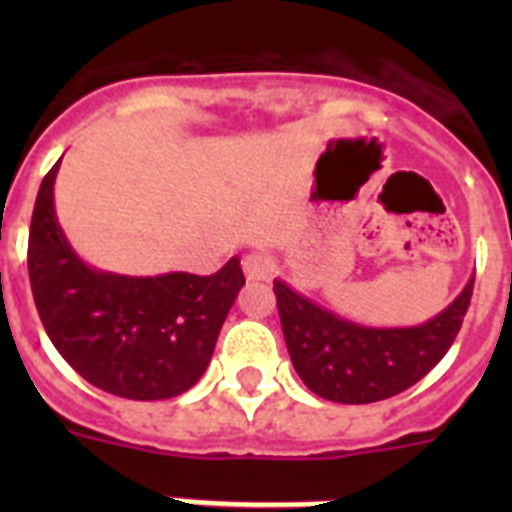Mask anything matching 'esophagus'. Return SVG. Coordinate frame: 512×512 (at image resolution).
Here are the masks:
<instances>
[{
  "mask_svg": "<svg viewBox=\"0 0 512 512\" xmlns=\"http://www.w3.org/2000/svg\"><path fill=\"white\" fill-rule=\"evenodd\" d=\"M243 271L248 282H269L274 277V259L264 251H253L243 259Z\"/></svg>",
  "mask_w": 512,
  "mask_h": 512,
  "instance_id": "1",
  "label": "esophagus"
}]
</instances>
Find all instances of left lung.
I'll return each mask as SVG.
<instances>
[{"label": "left lung", "mask_w": 512, "mask_h": 512, "mask_svg": "<svg viewBox=\"0 0 512 512\" xmlns=\"http://www.w3.org/2000/svg\"><path fill=\"white\" fill-rule=\"evenodd\" d=\"M474 274L451 305L420 325L374 328L346 320L274 279L282 333L295 372L330 402L366 405L400 395L446 356L472 300Z\"/></svg>", "instance_id": "left-lung-1"}]
</instances>
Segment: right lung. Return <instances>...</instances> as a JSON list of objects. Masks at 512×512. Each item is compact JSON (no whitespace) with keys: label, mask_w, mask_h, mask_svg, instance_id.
<instances>
[{"label":"right lung","mask_w":512,"mask_h":512,"mask_svg":"<svg viewBox=\"0 0 512 512\" xmlns=\"http://www.w3.org/2000/svg\"><path fill=\"white\" fill-rule=\"evenodd\" d=\"M35 200L27 271L35 307L58 354L99 390L128 400H169L200 382L235 297L246 284L233 256L212 277L169 271L125 277L89 266L63 233L53 187Z\"/></svg>","instance_id":"add662e5"}]
</instances>
